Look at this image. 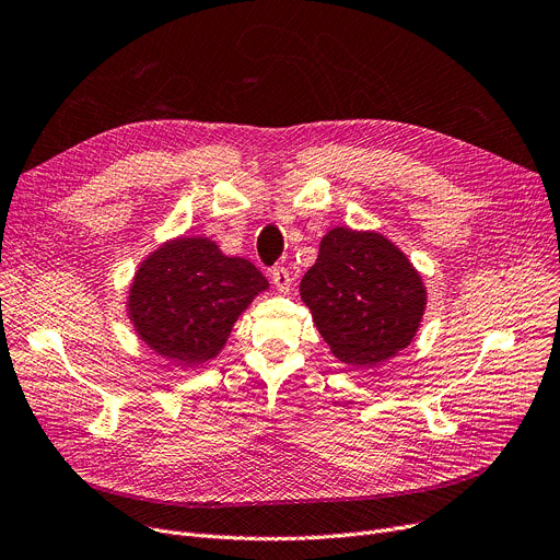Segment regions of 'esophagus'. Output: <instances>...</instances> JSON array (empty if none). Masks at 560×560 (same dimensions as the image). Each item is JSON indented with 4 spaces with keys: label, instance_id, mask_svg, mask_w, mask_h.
<instances>
[{
    "label": "esophagus",
    "instance_id": "obj_1",
    "mask_svg": "<svg viewBox=\"0 0 560 560\" xmlns=\"http://www.w3.org/2000/svg\"><path fill=\"white\" fill-rule=\"evenodd\" d=\"M272 283H275V288L279 290V292H285L290 290V285H292V279H290V272L285 270V268H275L272 270Z\"/></svg>",
    "mask_w": 560,
    "mask_h": 560
}]
</instances>
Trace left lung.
Instances as JSON below:
<instances>
[{
	"label": "left lung",
	"instance_id": "8db88e82",
	"mask_svg": "<svg viewBox=\"0 0 560 560\" xmlns=\"http://www.w3.org/2000/svg\"><path fill=\"white\" fill-rule=\"evenodd\" d=\"M300 295L331 354L354 368L399 354L427 308L424 281L406 254L376 231L349 226L327 231Z\"/></svg>",
	"mask_w": 560,
	"mask_h": 560
}]
</instances>
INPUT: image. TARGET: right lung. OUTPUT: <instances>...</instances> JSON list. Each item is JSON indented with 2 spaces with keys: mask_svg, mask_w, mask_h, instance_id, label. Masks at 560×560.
Here are the masks:
<instances>
[{
  "mask_svg": "<svg viewBox=\"0 0 560 560\" xmlns=\"http://www.w3.org/2000/svg\"><path fill=\"white\" fill-rule=\"evenodd\" d=\"M268 288L247 258L222 254L203 235H179L138 265L127 313L147 347L190 368L220 354L235 319Z\"/></svg>",
  "mask_w": 560,
  "mask_h": 560,
  "instance_id": "1",
  "label": "right lung"
}]
</instances>
